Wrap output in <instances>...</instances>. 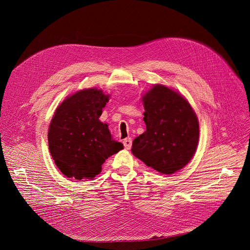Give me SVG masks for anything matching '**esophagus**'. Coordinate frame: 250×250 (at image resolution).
<instances>
[{
    "label": "esophagus",
    "instance_id": "obj_1",
    "mask_svg": "<svg viewBox=\"0 0 250 250\" xmlns=\"http://www.w3.org/2000/svg\"><path fill=\"white\" fill-rule=\"evenodd\" d=\"M132 143H133V140L132 138H126L124 140V146L126 150H129L130 147H132Z\"/></svg>",
    "mask_w": 250,
    "mask_h": 250
}]
</instances>
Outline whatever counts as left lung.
Wrapping results in <instances>:
<instances>
[{"label": "left lung", "instance_id": "8db88e82", "mask_svg": "<svg viewBox=\"0 0 250 250\" xmlns=\"http://www.w3.org/2000/svg\"><path fill=\"white\" fill-rule=\"evenodd\" d=\"M146 130L137 137L132 153L162 174L185 167L198 148L199 120L178 91L155 84L142 96Z\"/></svg>", "mask_w": 250, "mask_h": 250}]
</instances>
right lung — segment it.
Listing matches in <instances>:
<instances>
[{"mask_svg": "<svg viewBox=\"0 0 250 250\" xmlns=\"http://www.w3.org/2000/svg\"><path fill=\"white\" fill-rule=\"evenodd\" d=\"M109 95L101 89L77 91L56 109L48 127V148L61 172L69 178L93 179L108 157L124 149L107 124L99 121Z\"/></svg>", "mask_w": 250, "mask_h": 250, "instance_id": "add662e5", "label": "right lung"}]
</instances>
